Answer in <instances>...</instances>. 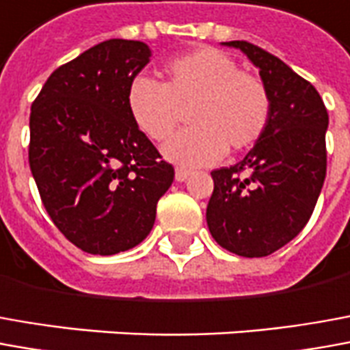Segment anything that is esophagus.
I'll use <instances>...</instances> for the list:
<instances>
[{"instance_id": "obj_1", "label": "esophagus", "mask_w": 350, "mask_h": 350, "mask_svg": "<svg viewBox=\"0 0 350 350\" xmlns=\"http://www.w3.org/2000/svg\"><path fill=\"white\" fill-rule=\"evenodd\" d=\"M190 177V171L185 170V167H177L175 170V179L179 180V183H183V180H187Z\"/></svg>"}]
</instances>
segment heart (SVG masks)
I'll return each mask as SVG.
<instances>
[{
    "label": "heart",
    "mask_w": 350,
    "mask_h": 350,
    "mask_svg": "<svg viewBox=\"0 0 350 350\" xmlns=\"http://www.w3.org/2000/svg\"><path fill=\"white\" fill-rule=\"evenodd\" d=\"M190 108L189 129L163 146L165 158L183 167L215 163L226 150H245L271 122V93L259 76L240 70L232 57L213 47L167 60L161 83L139 76L127 89L135 127L154 143L177 129Z\"/></svg>",
    "instance_id": "1"
}]
</instances>
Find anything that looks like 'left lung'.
I'll return each mask as SVG.
<instances>
[{"instance_id":"8db88e82","label":"left lung","mask_w":350,"mask_h":350,"mask_svg":"<svg viewBox=\"0 0 350 350\" xmlns=\"http://www.w3.org/2000/svg\"><path fill=\"white\" fill-rule=\"evenodd\" d=\"M244 51L271 93L269 127L242 161L211 171L206 219L215 242L242 257H267L291 242L314 211L326 179L327 110L314 85L269 51Z\"/></svg>"}]
</instances>
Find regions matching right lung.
Masks as SVG:
<instances>
[{
	"mask_svg": "<svg viewBox=\"0 0 350 350\" xmlns=\"http://www.w3.org/2000/svg\"><path fill=\"white\" fill-rule=\"evenodd\" d=\"M148 59L143 42L98 43L55 70L32 103L33 180L51 221L81 252L141 244L175 177L127 110V89Z\"/></svg>",
	"mask_w": 350,
	"mask_h": 350,
	"instance_id": "right-lung-1",
	"label": "right lung"
}]
</instances>
